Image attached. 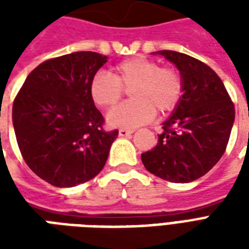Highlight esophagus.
I'll return each mask as SVG.
<instances>
[{
	"label": "esophagus",
	"mask_w": 249,
	"mask_h": 249,
	"mask_svg": "<svg viewBox=\"0 0 249 249\" xmlns=\"http://www.w3.org/2000/svg\"><path fill=\"white\" fill-rule=\"evenodd\" d=\"M133 133V130H129V129H120L119 130V136H121V137H125V136H129Z\"/></svg>",
	"instance_id": "obj_1"
}]
</instances>
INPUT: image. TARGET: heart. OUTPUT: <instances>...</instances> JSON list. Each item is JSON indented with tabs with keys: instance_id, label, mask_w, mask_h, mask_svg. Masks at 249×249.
<instances>
[{
	"instance_id": "heart-1",
	"label": "heart",
	"mask_w": 249,
	"mask_h": 249,
	"mask_svg": "<svg viewBox=\"0 0 249 249\" xmlns=\"http://www.w3.org/2000/svg\"><path fill=\"white\" fill-rule=\"evenodd\" d=\"M129 89L132 101L109 113L112 126L136 128L149 123L155 110L160 114L173 110L183 97L184 80L176 68L139 56L119 62L112 73L97 71L89 82L90 98L104 110L113 109L124 96V89Z\"/></svg>"
}]
</instances>
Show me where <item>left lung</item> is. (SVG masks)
<instances>
[{
	"mask_svg": "<svg viewBox=\"0 0 249 249\" xmlns=\"http://www.w3.org/2000/svg\"><path fill=\"white\" fill-rule=\"evenodd\" d=\"M184 80V93L162 124L157 145L141 155L146 171L172 183H191L209 172L224 155L235 107L216 71L175 51H159Z\"/></svg>",
	"mask_w": 249,
	"mask_h": 249,
	"instance_id": "8db88e82",
	"label": "left lung"
}]
</instances>
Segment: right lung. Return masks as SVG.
<instances>
[{
  "mask_svg": "<svg viewBox=\"0 0 249 249\" xmlns=\"http://www.w3.org/2000/svg\"><path fill=\"white\" fill-rule=\"evenodd\" d=\"M108 57L74 52L30 71L13 103V126L25 162L52 185L69 188L97 176L119 130L104 129L89 82Z\"/></svg>",
  "mask_w": 249,
  "mask_h": 249,
  "instance_id": "1",
  "label": "right lung"
}]
</instances>
